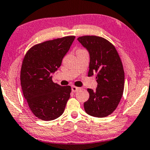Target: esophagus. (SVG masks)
<instances>
[{"label": "esophagus", "instance_id": "34e87169", "mask_svg": "<svg viewBox=\"0 0 150 150\" xmlns=\"http://www.w3.org/2000/svg\"><path fill=\"white\" fill-rule=\"evenodd\" d=\"M80 88H79V87H77V86H72V91L75 93L77 92V91H79Z\"/></svg>", "mask_w": 150, "mask_h": 150}]
</instances>
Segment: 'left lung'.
Masks as SVG:
<instances>
[{
    "label": "left lung",
    "instance_id": "1",
    "mask_svg": "<svg viewBox=\"0 0 150 150\" xmlns=\"http://www.w3.org/2000/svg\"><path fill=\"white\" fill-rule=\"evenodd\" d=\"M77 40L90 54L88 76L97 73L98 87L96 91L87 89L89 99L84 102V110L91 116H108L116 109L123 94L125 73L122 61L114 45L105 38L86 35Z\"/></svg>",
    "mask_w": 150,
    "mask_h": 150
}]
</instances>
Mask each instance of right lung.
I'll return each instance as SVG.
<instances>
[{"instance_id": "right-lung-1", "label": "right lung", "mask_w": 150, "mask_h": 150, "mask_svg": "<svg viewBox=\"0 0 150 150\" xmlns=\"http://www.w3.org/2000/svg\"><path fill=\"white\" fill-rule=\"evenodd\" d=\"M75 38L67 36L38 43L24 57L21 85L30 110L39 119L52 120L64 113L71 87L54 83L51 74L60 67Z\"/></svg>"}]
</instances>
